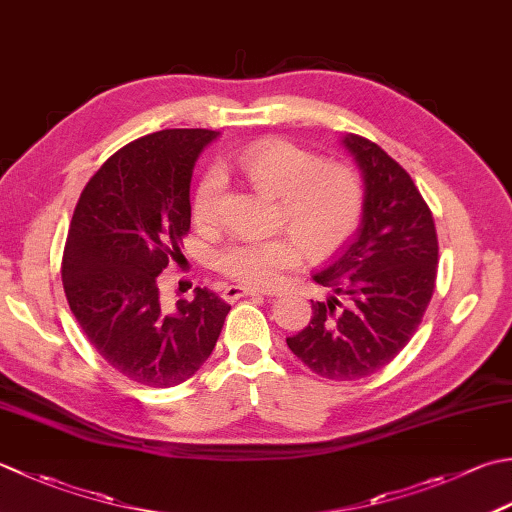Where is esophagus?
<instances>
[{"mask_svg":"<svg viewBox=\"0 0 512 512\" xmlns=\"http://www.w3.org/2000/svg\"><path fill=\"white\" fill-rule=\"evenodd\" d=\"M255 295H262V290L246 288V286H226L224 288L226 302H237L239 297H255Z\"/></svg>","mask_w":512,"mask_h":512,"instance_id":"obj_1","label":"esophagus"}]
</instances>
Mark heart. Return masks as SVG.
Instances as JSON below:
<instances>
[{
  "instance_id": "heart-1",
  "label": "heart",
  "mask_w": 512,
  "mask_h": 512,
  "mask_svg": "<svg viewBox=\"0 0 512 512\" xmlns=\"http://www.w3.org/2000/svg\"><path fill=\"white\" fill-rule=\"evenodd\" d=\"M237 166L257 190L279 199V222L293 235L242 237L219 250L217 266L248 286H275L295 268L302 248L310 259L335 255L362 222L364 184L353 168L324 164L284 139H262L237 155ZM224 173L210 168L197 184L193 213L210 222L224 190Z\"/></svg>"
}]
</instances>
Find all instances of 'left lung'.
Here are the masks:
<instances>
[{"label":"left lung","mask_w":512,"mask_h":512,"mask_svg":"<svg viewBox=\"0 0 512 512\" xmlns=\"http://www.w3.org/2000/svg\"><path fill=\"white\" fill-rule=\"evenodd\" d=\"M344 148L364 177V215L353 242L317 284L333 290L286 344L326 379L353 382L393 362L430 304L437 279L433 213L413 179L375 142L346 135Z\"/></svg>","instance_id":"1"}]
</instances>
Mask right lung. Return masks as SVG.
<instances>
[{"mask_svg": "<svg viewBox=\"0 0 512 512\" xmlns=\"http://www.w3.org/2000/svg\"><path fill=\"white\" fill-rule=\"evenodd\" d=\"M219 133L168 128L139 137L90 177L70 219L62 282L88 342L137 384L170 388L213 353L230 306L195 288L166 310L157 277L190 230V177Z\"/></svg>", "mask_w": 512, "mask_h": 512, "instance_id": "1", "label": "right lung"}]
</instances>
